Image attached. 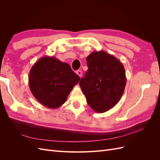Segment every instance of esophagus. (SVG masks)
Masks as SVG:
<instances>
[{"label":"esophagus","instance_id":"34e87169","mask_svg":"<svg viewBox=\"0 0 160 160\" xmlns=\"http://www.w3.org/2000/svg\"><path fill=\"white\" fill-rule=\"evenodd\" d=\"M76 73L81 77V75H82V71H81V70H77V71H76Z\"/></svg>","mask_w":160,"mask_h":160}]
</instances>
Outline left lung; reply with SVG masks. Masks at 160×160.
<instances>
[{
    "instance_id": "1",
    "label": "left lung",
    "mask_w": 160,
    "mask_h": 160,
    "mask_svg": "<svg viewBox=\"0 0 160 160\" xmlns=\"http://www.w3.org/2000/svg\"><path fill=\"white\" fill-rule=\"evenodd\" d=\"M86 60L89 69L79 85L91 108L104 113L113 108L123 93L127 81L124 67L104 51L91 52Z\"/></svg>"
}]
</instances>
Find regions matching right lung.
<instances>
[{"label":"right lung","mask_w":160,"mask_h":160,"mask_svg":"<svg viewBox=\"0 0 160 160\" xmlns=\"http://www.w3.org/2000/svg\"><path fill=\"white\" fill-rule=\"evenodd\" d=\"M80 77L66 62L53 57H43L33 65L28 74V85L35 99L51 109L65 103Z\"/></svg>","instance_id":"right-lung-1"}]
</instances>
